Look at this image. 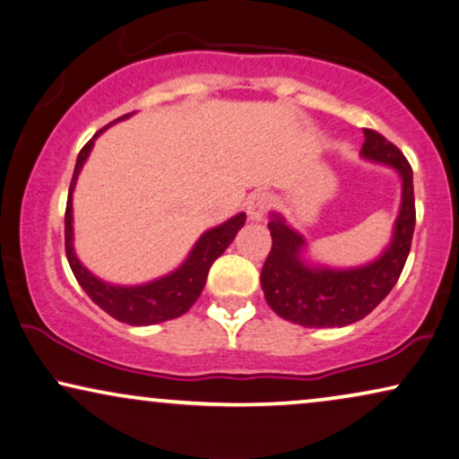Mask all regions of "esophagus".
<instances>
[{
	"label": "esophagus",
	"mask_w": 459,
	"mask_h": 459,
	"mask_svg": "<svg viewBox=\"0 0 459 459\" xmlns=\"http://www.w3.org/2000/svg\"><path fill=\"white\" fill-rule=\"evenodd\" d=\"M271 201H273L271 193H266V191L254 193L252 197L247 199V216H249V220H255V222H258V220L264 218L268 207H271Z\"/></svg>",
	"instance_id": "obj_1"
}]
</instances>
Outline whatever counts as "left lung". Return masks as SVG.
<instances>
[{"mask_svg":"<svg viewBox=\"0 0 459 459\" xmlns=\"http://www.w3.org/2000/svg\"><path fill=\"white\" fill-rule=\"evenodd\" d=\"M361 155L393 166L403 180L401 212L393 243L376 262L348 271L308 268L298 255L304 247L302 237L277 213L268 222L273 247L260 273L262 290L268 307L298 325L344 327L363 319L388 296L407 262L415 229L411 166L390 140L368 127Z\"/></svg>","mask_w":459,"mask_h":459,"instance_id":"1","label":"left lung"}]
</instances>
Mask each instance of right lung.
<instances>
[{
	"label": "right lung",
	"instance_id": "right-lung-1",
	"mask_svg": "<svg viewBox=\"0 0 459 459\" xmlns=\"http://www.w3.org/2000/svg\"><path fill=\"white\" fill-rule=\"evenodd\" d=\"M132 113L124 115L126 119ZM107 130V127H102ZM102 130L96 132V136ZM94 136V138H96ZM94 138L79 151L75 172H73V180L69 186V199H66V212H65V252L66 260H69L71 271L79 281V285L83 287V291L100 307L105 313H108L113 319L127 325H152V323H161L176 319V316L185 315L188 308L197 302V298L204 291V285L207 281V273L216 258L222 255L226 247L230 246V241L235 239V235L239 233V229L246 224V213H237L235 218L226 220L224 224L216 226V229L207 230L205 235H201L197 246L193 247L191 255H188L185 264L178 271H174L168 277H161L152 283L136 285V287H117L102 283L100 279H96L88 268L82 266V262L75 258L73 252V205H71V195L75 188V180L79 172H82L83 161L88 159Z\"/></svg>",
	"mask_w": 459,
	"mask_h": 459
}]
</instances>
